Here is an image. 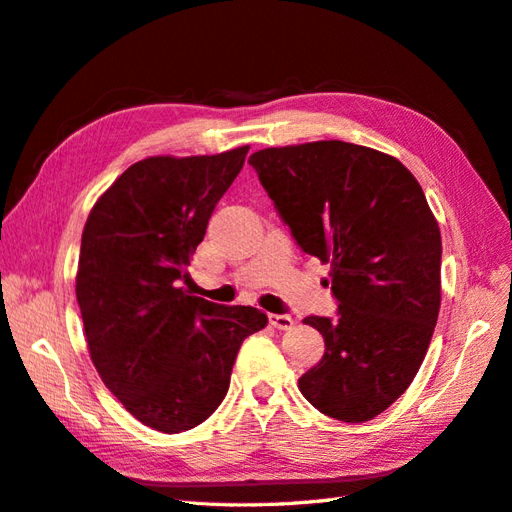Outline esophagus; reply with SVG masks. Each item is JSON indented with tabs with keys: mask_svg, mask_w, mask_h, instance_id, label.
<instances>
[{
	"mask_svg": "<svg viewBox=\"0 0 512 512\" xmlns=\"http://www.w3.org/2000/svg\"><path fill=\"white\" fill-rule=\"evenodd\" d=\"M269 322H271V327H275L277 331L292 329V324H294V320L288 314H271Z\"/></svg>",
	"mask_w": 512,
	"mask_h": 512,
	"instance_id": "obj_1",
	"label": "esophagus"
}]
</instances>
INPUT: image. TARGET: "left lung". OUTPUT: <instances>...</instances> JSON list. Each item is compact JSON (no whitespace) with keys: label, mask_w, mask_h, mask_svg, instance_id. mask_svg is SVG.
Instances as JSON below:
<instances>
[{"label":"left lung","mask_w":512,"mask_h":512,"mask_svg":"<svg viewBox=\"0 0 512 512\" xmlns=\"http://www.w3.org/2000/svg\"><path fill=\"white\" fill-rule=\"evenodd\" d=\"M250 164L303 252L331 265L339 301L335 320L305 318L327 350L299 391L337 421H371L404 395L438 322L442 237L423 188L389 153L344 141L260 149Z\"/></svg>","instance_id":"1"}]
</instances>
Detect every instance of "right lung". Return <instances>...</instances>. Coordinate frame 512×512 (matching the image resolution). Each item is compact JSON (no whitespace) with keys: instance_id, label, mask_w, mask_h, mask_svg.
Segmentation results:
<instances>
[{"instance_id":"obj_1","label":"right lung","mask_w":512,"mask_h":512,"mask_svg":"<svg viewBox=\"0 0 512 512\" xmlns=\"http://www.w3.org/2000/svg\"><path fill=\"white\" fill-rule=\"evenodd\" d=\"M247 151L136 162L83 228L76 301L91 363L136 421L162 433L207 421L243 339L269 322L256 307L209 303L181 286Z\"/></svg>"}]
</instances>
